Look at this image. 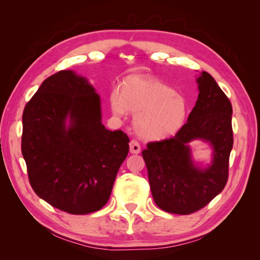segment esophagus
<instances>
[{
	"label": "esophagus",
	"instance_id": "esophagus-1",
	"mask_svg": "<svg viewBox=\"0 0 260 260\" xmlns=\"http://www.w3.org/2000/svg\"><path fill=\"white\" fill-rule=\"evenodd\" d=\"M129 151L132 154H139L141 152V146L136 141H131L129 143Z\"/></svg>",
	"mask_w": 260,
	"mask_h": 260
}]
</instances>
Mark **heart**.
<instances>
[{"label":"heart","mask_w":260,"mask_h":260,"mask_svg":"<svg viewBox=\"0 0 260 260\" xmlns=\"http://www.w3.org/2000/svg\"><path fill=\"white\" fill-rule=\"evenodd\" d=\"M114 114H135L134 129L145 141H163L179 133L189 114L185 98L156 79L132 77L110 92Z\"/></svg>","instance_id":"1"}]
</instances>
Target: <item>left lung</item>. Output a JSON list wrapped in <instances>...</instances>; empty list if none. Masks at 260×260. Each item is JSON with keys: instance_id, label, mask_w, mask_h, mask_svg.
<instances>
[{"instance_id": "1", "label": "left lung", "mask_w": 260, "mask_h": 260, "mask_svg": "<svg viewBox=\"0 0 260 260\" xmlns=\"http://www.w3.org/2000/svg\"><path fill=\"white\" fill-rule=\"evenodd\" d=\"M196 106L174 137L148 143L142 152L151 192L156 206L165 212L190 214L206 207L228 180L229 156L233 150V106L211 75L197 77ZM200 140L212 150L209 165L198 162L189 145Z\"/></svg>"}]
</instances>
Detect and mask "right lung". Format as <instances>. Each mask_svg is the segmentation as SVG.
<instances>
[{"label":"right lung","instance_id":"add662e5","mask_svg":"<svg viewBox=\"0 0 260 260\" xmlns=\"http://www.w3.org/2000/svg\"><path fill=\"white\" fill-rule=\"evenodd\" d=\"M22 155L32 189L52 207L88 214L107 203L129 139L102 123V104L86 77H49L22 116Z\"/></svg>","mask_w":260,"mask_h":260}]
</instances>
